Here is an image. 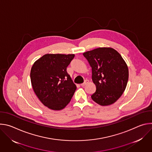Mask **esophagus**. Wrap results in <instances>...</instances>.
Listing matches in <instances>:
<instances>
[{
  "label": "esophagus",
  "mask_w": 152,
  "mask_h": 152,
  "mask_svg": "<svg viewBox=\"0 0 152 152\" xmlns=\"http://www.w3.org/2000/svg\"><path fill=\"white\" fill-rule=\"evenodd\" d=\"M88 83V80H85V81H84V82L83 83H81L80 84V85L82 86H85V85H86Z\"/></svg>",
  "instance_id": "1"
}]
</instances>
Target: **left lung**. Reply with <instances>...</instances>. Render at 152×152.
<instances>
[{
    "label": "left lung",
    "instance_id": "obj_1",
    "mask_svg": "<svg viewBox=\"0 0 152 152\" xmlns=\"http://www.w3.org/2000/svg\"><path fill=\"white\" fill-rule=\"evenodd\" d=\"M92 68L96 86L91 99L101 106L115 102L124 91L129 78L127 64L115 49L99 48L83 53Z\"/></svg>",
    "mask_w": 152,
    "mask_h": 152
}]
</instances>
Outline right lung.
Instances as JSON below:
<instances>
[{
	"label": "right lung",
	"mask_w": 152,
	"mask_h": 152,
	"mask_svg": "<svg viewBox=\"0 0 152 152\" xmlns=\"http://www.w3.org/2000/svg\"><path fill=\"white\" fill-rule=\"evenodd\" d=\"M74 54H46L36 61L31 70L33 90L42 103L61 110L70 102L76 86L67 72Z\"/></svg>",
	"instance_id": "obj_1"
}]
</instances>
